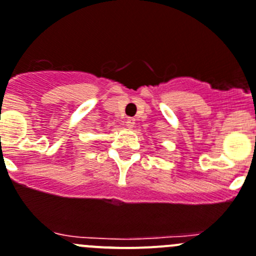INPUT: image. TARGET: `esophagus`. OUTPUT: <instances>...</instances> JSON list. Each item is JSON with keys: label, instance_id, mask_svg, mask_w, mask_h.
<instances>
[{"label": "esophagus", "instance_id": "1", "mask_svg": "<svg viewBox=\"0 0 256 256\" xmlns=\"http://www.w3.org/2000/svg\"><path fill=\"white\" fill-rule=\"evenodd\" d=\"M135 118H126V126H128V128H134V126H135Z\"/></svg>", "mask_w": 256, "mask_h": 256}]
</instances>
